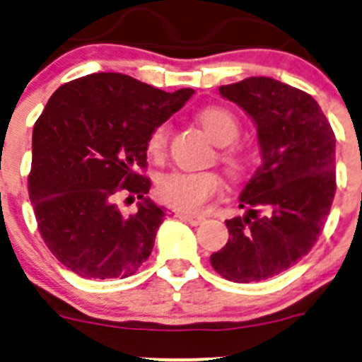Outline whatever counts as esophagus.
<instances>
[{
  "mask_svg": "<svg viewBox=\"0 0 362 362\" xmlns=\"http://www.w3.org/2000/svg\"><path fill=\"white\" fill-rule=\"evenodd\" d=\"M178 217H180L182 221L187 222V224H191V226H199L204 221L203 215H199V214H185V211H180V214H178Z\"/></svg>",
  "mask_w": 362,
  "mask_h": 362,
  "instance_id": "34e87169",
  "label": "esophagus"
}]
</instances>
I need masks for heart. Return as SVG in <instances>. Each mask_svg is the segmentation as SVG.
Masks as SVG:
<instances>
[{
  "label": "heart",
  "mask_w": 362,
  "mask_h": 362,
  "mask_svg": "<svg viewBox=\"0 0 362 362\" xmlns=\"http://www.w3.org/2000/svg\"><path fill=\"white\" fill-rule=\"evenodd\" d=\"M196 119L217 145H229L240 133V122L233 112L224 107H204L196 113ZM170 126L160 122L148 133L147 152L152 159H163L168 147ZM226 166L238 173L245 168V158L240 151L229 147L221 154ZM222 178L214 171H171L163 175L158 182V194L164 203L182 211H198L218 194Z\"/></svg>",
  "instance_id": "b5f03b06"
}]
</instances>
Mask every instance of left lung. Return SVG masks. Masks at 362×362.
Returning <instances> with one entry per match:
<instances>
[{"label": "left lung", "instance_id": "obj_1", "mask_svg": "<svg viewBox=\"0 0 362 362\" xmlns=\"http://www.w3.org/2000/svg\"><path fill=\"white\" fill-rule=\"evenodd\" d=\"M218 93L254 120L262 164L240 194L245 215L226 221L229 240L210 262L231 282H261L305 257L322 233L337 138L310 94L275 78L250 76Z\"/></svg>", "mask_w": 362, "mask_h": 362}]
</instances>
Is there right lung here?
Segmentation results:
<instances>
[{
  "label": "right lung",
  "mask_w": 362,
  "mask_h": 362,
  "mask_svg": "<svg viewBox=\"0 0 362 362\" xmlns=\"http://www.w3.org/2000/svg\"><path fill=\"white\" fill-rule=\"evenodd\" d=\"M194 94L164 93L122 73L61 86L33 127L29 199L49 250L83 279H126L154 249L166 215L147 196L148 133ZM119 194L138 195L122 216Z\"/></svg>",
  "instance_id": "obj_1"
}]
</instances>
